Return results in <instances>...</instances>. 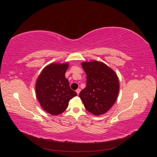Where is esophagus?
I'll list each match as a JSON object with an SVG mask.
<instances>
[{"label":"esophagus","instance_id":"obj_1","mask_svg":"<svg viewBox=\"0 0 157 157\" xmlns=\"http://www.w3.org/2000/svg\"><path fill=\"white\" fill-rule=\"evenodd\" d=\"M80 90L79 89V88H78L77 90H76V92H77V94L78 95L79 94V93H80Z\"/></svg>","mask_w":157,"mask_h":157}]
</instances>
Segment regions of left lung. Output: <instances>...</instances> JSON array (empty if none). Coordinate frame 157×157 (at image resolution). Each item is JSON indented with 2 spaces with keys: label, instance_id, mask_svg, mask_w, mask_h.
I'll return each mask as SVG.
<instances>
[{
  "label": "left lung",
  "instance_id": "left-lung-1",
  "mask_svg": "<svg viewBox=\"0 0 157 157\" xmlns=\"http://www.w3.org/2000/svg\"><path fill=\"white\" fill-rule=\"evenodd\" d=\"M86 74V86L79 97L86 110L95 115L105 113L115 103L119 82L115 71L101 61L82 62Z\"/></svg>",
  "mask_w": 157,
  "mask_h": 157
}]
</instances>
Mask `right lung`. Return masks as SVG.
I'll use <instances>...</instances> for the list:
<instances>
[{
  "instance_id": "1",
  "label": "right lung",
  "mask_w": 157,
  "mask_h": 157,
  "mask_svg": "<svg viewBox=\"0 0 157 157\" xmlns=\"http://www.w3.org/2000/svg\"><path fill=\"white\" fill-rule=\"evenodd\" d=\"M69 63H52L42 70L38 77L35 91L42 108L52 115L64 112L71 99L77 96L70 88L65 73Z\"/></svg>"
}]
</instances>
